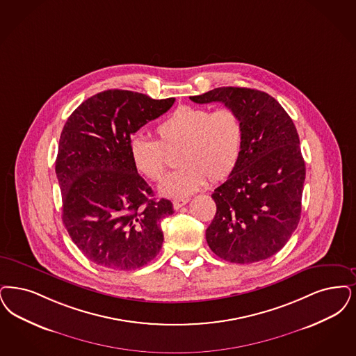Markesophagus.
<instances>
[{"instance_id": "1", "label": "esophagus", "mask_w": 356, "mask_h": 356, "mask_svg": "<svg viewBox=\"0 0 356 356\" xmlns=\"http://www.w3.org/2000/svg\"><path fill=\"white\" fill-rule=\"evenodd\" d=\"M188 201H189V199L175 200V201H173V208H175L176 211H179L181 207H184Z\"/></svg>"}]
</instances>
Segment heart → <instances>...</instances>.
Returning a JSON list of instances; mask_svg holds the SVG:
<instances>
[{"instance_id": "b5f03b06", "label": "heart", "mask_w": 356, "mask_h": 356, "mask_svg": "<svg viewBox=\"0 0 356 356\" xmlns=\"http://www.w3.org/2000/svg\"><path fill=\"white\" fill-rule=\"evenodd\" d=\"M159 140L135 135L129 139V154L136 170L157 181L167 167V151L179 149L177 171L159 185L164 197L185 199L197 192L205 180L225 179L241 154V116L230 107L211 111L205 107L180 106L156 127Z\"/></svg>"}]
</instances>
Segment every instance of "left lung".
I'll list each match as a JSON object with an SVG mask.
<instances>
[{
  "label": "left lung",
  "mask_w": 356,
  "mask_h": 356,
  "mask_svg": "<svg viewBox=\"0 0 356 356\" xmlns=\"http://www.w3.org/2000/svg\"><path fill=\"white\" fill-rule=\"evenodd\" d=\"M189 99L221 102L238 113L243 126L238 161L212 195L217 211L205 232L209 248L233 264L274 256L298 227L302 209L306 167L291 118L254 88L218 87Z\"/></svg>",
  "instance_id": "obj_1"
}]
</instances>
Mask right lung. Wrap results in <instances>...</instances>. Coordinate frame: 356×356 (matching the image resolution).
I'll list each match as a JSON object with an SVG mask.
<instances>
[{
  "label": "right lung",
  "instance_id": "obj_1",
  "mask_svg": "<svg viewBox=\"0 0 356 356\" xmlns=\"http://www.w3.org/2000/svg\"><path fill=\"white\" fill-rule=\"evenodd\" d=\"M173 103L107 90L85 100L62 129L56 161L62 221L79 250L102 268L139 269L161 249L160 222L173 205L152 199L131 159L129 139Z\"/></svg>",
  "mask_w": 356,
  "mask_h": 356
}]
</instances>
